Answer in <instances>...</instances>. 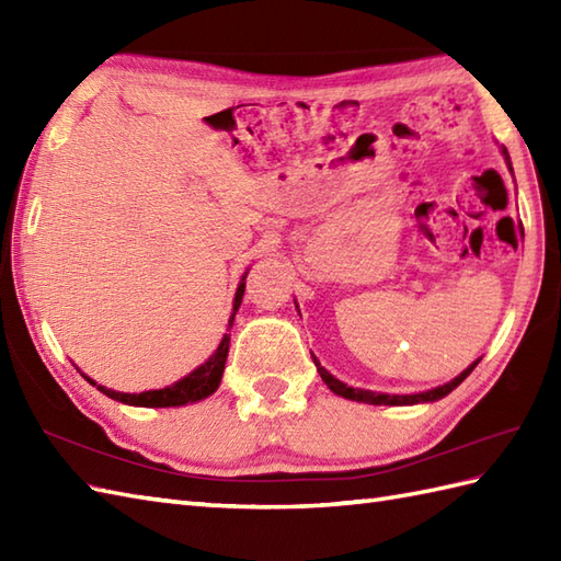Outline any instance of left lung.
<instances>
[{
    "label": "left lung",
    "mask_w": 561,
    "mask_h": 561,
    "mask_svg": "<svg viewBox=\"0 0 561 561\" xmlns=\"http://www.w3.org/2000/svg\"><path fill=\"white\" fill-rule=\"evenodd\" d=\"M504 157H506V161H508V151H506V149H504ZM508 169H511V161H508ZM313 362H316V368H318L320 378L325 380V386H328L332 392H335V396H342V398H347V400H356V402H368V404H416V402H434V400H440V398H446L453 388H458V386L462 383V380L472 374V368L480 364V359H478V362L465 368V371H462L460 376L453 378L450 383H444V386H438V388H434V390L416 392V396H388V392H371V390H362V388H352V386H347V383H342V380H337L330 371H325L323 366H320V362L316 359V356H313Z\"/></svg>",
    "instance_id": "8db88e82"
}]
</instances>
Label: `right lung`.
I'll use <instances>...</instances> for the list:
<instances>
[{
	"label": "right lung",
	"instance_id": "obj_1",
	"mask_svg": "<svg viewBox=\"0 0 561 561\" xmlns=\"http://www.w3.org/2000/svg\"><path fill=\"white\" fill-rule=\"evenodd\" d=\"M248 274V272H245ZM245 274L241 284H238L236 289V299H233V313L229 318V328L233 325V316L238 311V306H241L243 299V291H245ZM229 340L231 335H224L221 344L217 347L209 359L197 366L193 374H187L185 378L178 380V383L169 386V388H161V390H147V392H117L111 390L105 386H96L91 378H87L91 386H96L103 396H108L117 402H125V404H135V408H181V404L187 402H197V400H205L209 398L214 390L219 388L221 383V374H224V364H226V356H229Z\"/></svg>",
	"mask_w": 561,
	"mask_h": 561
}]
</instances>
